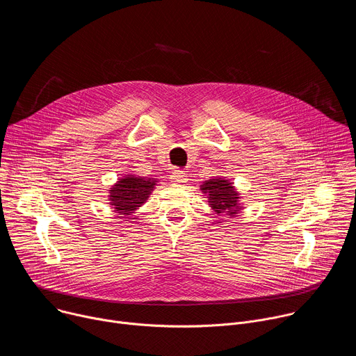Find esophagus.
<instances>
[{
    "label": "esophagus",
    "instance_id": "34e87169",
    "mask_svg": "<svg viewBox=\"0 0 356 356\" xmlns=\"http://www.w3.org/2000/svg\"><path fill=\"white\" fill-rule=\"evenodd\" d=\"M170 180L173 183H186L187 181V176L181 170H173L172 175H170Z\"/></svg>",
    "mask_w": 356,
    "mask_h": 356
}]
</instances>
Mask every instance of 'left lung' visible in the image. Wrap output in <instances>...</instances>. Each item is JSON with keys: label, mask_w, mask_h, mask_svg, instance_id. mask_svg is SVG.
I'll use <instances>...</instances> for the list:
<instances>
[{"label": "left lung", "mask_w": 356, "mask_h": 356, "mask_svg": "<svg viewBox=\"0 0 356 356\" xmlns=\"http://www.w3.org/2000/svg\"><path fill=\"white\" fill-rule=\"evenodd\" d=\"M201 190L204 194H209V202L211 209L217 214H228L234 217L239 211L238 206V193L225 179H213L207 180L201 186Z\"/></svg>", "instance_id": "1"}]
</instances>
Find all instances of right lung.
<instances>
[{"mask_svg":"<svg viewBox=\"0 0 356 356\" xmlns=\"http://www.w3.org/2000/svg\"><path fill=\"white\" fill-rule=\"evenodd\" d=\"M156 180L127 176L110 190V204L120 216H129L147 200Z\"/></svg>","mask_w":356,"mask_h":356,"instance_id":"right-lung-1","label":"right lung"}]
</instances>
